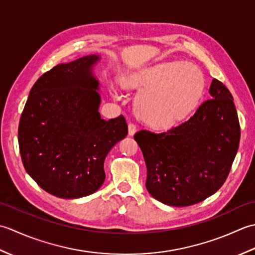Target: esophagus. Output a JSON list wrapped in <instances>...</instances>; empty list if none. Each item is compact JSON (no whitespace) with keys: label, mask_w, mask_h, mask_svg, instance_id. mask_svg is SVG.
<instances>
[{"label":"esophagus","mask_w":255,"mask_h":255,"mask_svg":"<svg viewBox=\"0 0 255 255\" xmlns=\"http://www.w3.org/2000/svg\"><path fill=\"white\" fill-rule=\"evenodd\" d=\"M136 126H135L134 123H128V135H131V136H133V135L135 134V132H136Z\"/></svg>","instance_id":"obj_1"}]
</instances>
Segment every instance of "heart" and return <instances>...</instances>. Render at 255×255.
<instances>
[{"instance_id":"1","label":"heart","mask_w":255,"mask_h":255,"mask_svg":"<svg viewBox=\"0 0 255 255\" xmlns=\"http://www.w3.org/2000/svg\"><path fill=\"white\" fill-rule=\"evenodd\" d=\"M126 85L141 90L135 101L137 116L150 127L165 128L196 107L204 92L205 78L198 67L168 61L136 71Z\"/></svg>"}]
</instances>
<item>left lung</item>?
<instances>
[{
  "label": "left lung",
  "mask_w": 255,
  "mask_h": 255,
  "mask_svg": "<svg viewBox=\"0 0 255 255\" xmlns=\"http://www.w3.org/2000/svg\"><path fill=\"white\" fill-rule=\"evenodd\" d=\"M209 93L212 99L178 127L134 135L146 164V189L165 205L198 204L217 193L230 173L240 143L238 113L221 81L212 80Z\"/></svg>",
  "instance_id": "8db88e82"
}]
</instances>
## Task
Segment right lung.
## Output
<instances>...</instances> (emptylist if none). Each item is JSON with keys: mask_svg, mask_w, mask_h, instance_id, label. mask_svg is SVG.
<instances>
[{"mask_svg": "<svg viewBox=\"0 0 255 255\" xmlns=\"http://www.w3.org/2000/svg\"><path fill=\"white\" fill-rule=\"evenodd\" d=\"M97 55L60 64L38 78L18 126L25 170L37 185L59 198L89 196L106 179L105 159L128 135L123 116L106 121L92 66Z\"/></svg>", "mask_w": 255, "mask_h": 255, "instance_id": "1", "label": "right lung"}]
</instances>
